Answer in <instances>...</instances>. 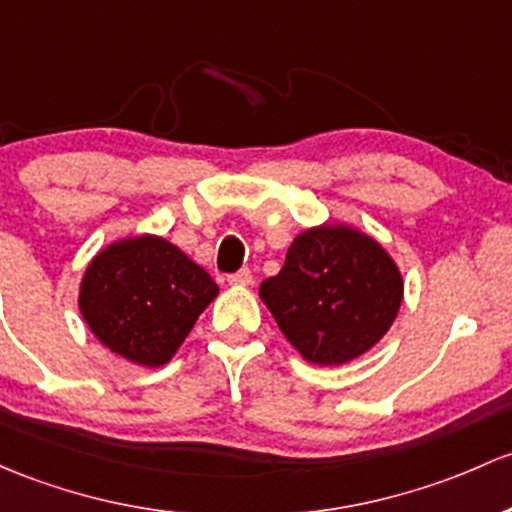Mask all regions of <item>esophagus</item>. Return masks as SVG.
Masks as SVG:
<instances>
[{"label": "esophagus", "instance_id": "1", "mask_svg": "<svg viewBox=\"0 0 512 512\" xmlns=\"http://www.w3.org/2000/svg\"><path fill=\"white\" fill-rule=\"evenodd\" d=\"M228 282L233 284V287H250V284H252V272L250 270H240V272L230 274Z\"/></svg>", "mask_w": 512, "mask_h": 512}]
</instances>
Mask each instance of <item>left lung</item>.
Masks as SVG:
<instances>
[{
  "label": "left lung",
  "instance_id": "obj_1",
  "mask_svg": "<svg viewBox=\"0 0 512 512\" xmlns=\"http://www.w3.org/2000/svg\"><path fill=\"white\" fill-rule=\"evenodd\" d=\"M405 279L373 235L348 223L301 230L260 299L306 363L343 365L368 353L390 331Z\"/></svg>",
  "mask_w": 512,
  "mask_h": 512
}]
</instances>
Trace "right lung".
I'll list each match as a JSON object with an SVG mask.
<instances>
[{"label": "right lung", "mask_w": 512, "mask_h": 512, "mask_svg": "<svg viewBox=\"0 0 512 512\" xmlns=\"http://www.w3.org/2000/svg\"><path fill=\"white\" fill-rule=\"evenodd\" d=\"M218 292L211 274L174 242L142 233L110 242L88 262L78 309L107 351L161 368Z\"/></svg>", "instance_id": "add662e5"}]
</instances>
